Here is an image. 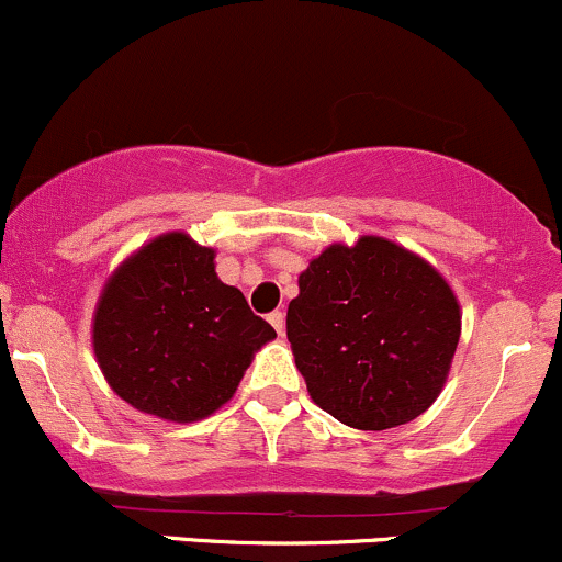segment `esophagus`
Listing matches in <instances>:
<instances>
[{
    "mask_svg": "<svg viewBox=\"0 0 562 562\" xmlns=\"http://www.w3.org/2000/svg\"><path fill=\"white\" fill-rule=\"evenodd\" d=\"M268 322L273 324V329L279 331V335H283V313H281V311H273V313H270Z\"/></svg>",
    "mask_w": 562,
    "mask_h": 562,
    "instance_id": "1",
    "label": "esophagus"
}]
</instances>
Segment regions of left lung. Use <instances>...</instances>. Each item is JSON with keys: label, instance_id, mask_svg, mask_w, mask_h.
<instances>
[{"label": "left lung", "instance_id": "obj_1", "mask_svg": "<svg viewBox=\"0 0 562 562\" xmlns=\"http://www.w3.org/2000/svg\"><path fill=\"white\" fill-rule=\"evenodd\" d=\"M286 337L318 407L346 426L383 431L415 420L439 396L461 307L431 265L364 235L307 265Z\"/></svg>", "mask_w": 562, "mask_h": 562}]
</instances>
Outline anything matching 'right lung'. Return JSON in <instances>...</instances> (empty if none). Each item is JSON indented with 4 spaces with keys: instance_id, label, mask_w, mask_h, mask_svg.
Listing matches in <instances>:
<instances>
[{
    "instance_id": "1",
    "label": "right lung",
    "mask_w": 562,
    "mask_h": 562,
    "mask_svg": "<svg viewBox=\"0 0 562 562\" xmlns=\"http://www.w3.org/2000/svg\"><path fill=\"white\" fill-rule=\"evenodd\" d=\"M276 329L214 273V249L184 233L120 265L93 318V351L114 394L142 413L190 424L220 409Z\"/></svg>"
}]
</instances>
